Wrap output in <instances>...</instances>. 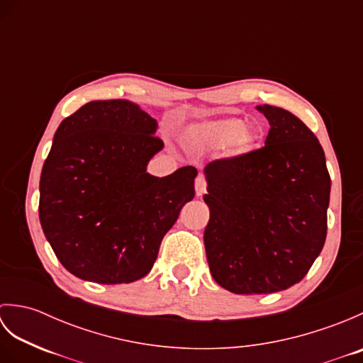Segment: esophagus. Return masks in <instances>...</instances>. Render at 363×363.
<instances>
[{"label":"esophagus","instance_id":"esophagus-1","mask_svg":"<svg viewBox=\"0 0 363 363\" xmlns=\"http://www.w3.org/2000/svg\"><path fill=\"white\" fill-rule=\"evenodd\" d=\"M195 190H196V195H198V196H201L203 194H206V190H207V181H206V177H204L203 174H199V176L196 177V181H195Z\"/></svg>","mask_w":363,"mask_h":363}]
</instances>
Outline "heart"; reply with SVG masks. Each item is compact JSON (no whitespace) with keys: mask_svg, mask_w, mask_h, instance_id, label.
Instances as JSON below:
<instances>
[{"mask_svg":"<svg viewBox=\"0 0 363 363\" xmlns=\"http://www.w3.org/2000/svg\"><path fill=\"white\" fill-rule=\"evenodd\" d=\"M184 140L196 150H225L230 156H243L252 150L260 140L256 128L245 126V121L238 117L218 120H207L190 125L184 130Z\"/></svg>","mask_w":363,"mask_h":363,"instance_id":"1","label":"heart"}]
</instances>
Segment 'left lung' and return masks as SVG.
Masks as SVG:
<instances>
[{
  "mask_svg": "<svg viewBox=\"0 0 363 363\" xmlns=\"http://www.w3.org/2000/svg\"><path fill=\"white\" fill-rule=\"evenodd\" d=\"M257 109L269 121L265 146L204 168L207 262L217 284L237 295L298 284L328 233L330 176L318 138L289 111Z\"/></svg>",
  "mask_w": 363,
  "mask_h": 363,
  "instance_id": "left-lung-1",
  "label": "left lung"
}]
</instances>
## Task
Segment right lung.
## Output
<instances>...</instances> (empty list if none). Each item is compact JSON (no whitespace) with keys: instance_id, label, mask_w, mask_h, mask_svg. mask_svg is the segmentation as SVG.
Returning <instances> with one entry per match:
<instances>
[{"instance_id":"1","label":"right lung","mask_w":363,"mask_h":363,"mask_svg":"<svg viewBox=\"0 0 363 363\" xmlns=\"http://www.w3.org/2000/svg\"><path fill=\"white\" fill-rule=\"evenodd\" d=\"M157 121L125 99L91 101L54 134L40 176L38 217L68 272L98 284L146 276L162 238L195 196V167L146 173L164 142Z\"/></svg>"}]
</instances>
